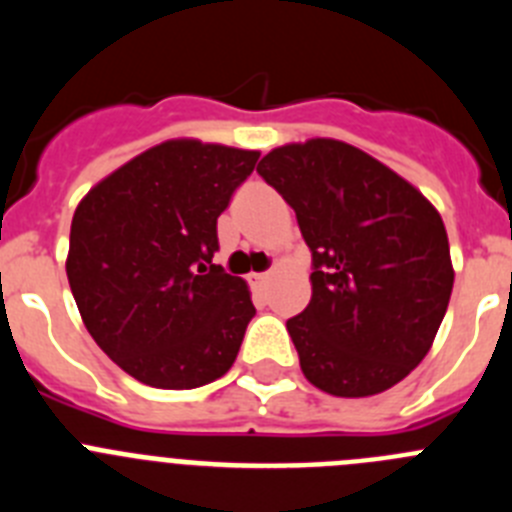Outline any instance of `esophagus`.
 Returning a JSON list of instances; mask_svg holds the SVG:
<instances>
[{
	"label": "esophagus",
	"mask_w": 512,
	"mask_h": 512,
	"mask_svg": "<svg viewBox=\"0 0 512 512\" xmlns=\"http://www.w3.org/2000/svg\"><path fill=\"white\" fill-rule=\"evenodd\" d=\"M253 284H259V287H261V284H266V282H269V271H264V274H253Z\"/></svg>",
	"instance_id": "obj_1"
}]
</instances>
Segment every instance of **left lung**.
<instances>
[{
    "label": "left lung",
    "instance_id": "1",
    "mask_svg": "<svg viewBox=\"0 0 512 512\" xmlns=\"http://www.w3.org/2000/svg\"><path fill=\"white\" fill-rule=\"evenodd\" d=\"M256 171L312 253L310 305L287 320L307 382L336 397L395 387L431 351L454 287L438 210L343 140L274 148Z\"/></svg>",
    "mask_w": 512,
    "mask_h": 512
}]
</instances>
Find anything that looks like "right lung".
I'll return each instance as SVG.
<instances>
[{"label":"right lung","mask_w":512,"mask_h":512,"mask_svg":"<svg viewBox=\"0 0 512 512\" xmlns=\"http://www.w3.org/2000/svg\"><path fill=\"white\" fill-rule=\"evenodd\" d=\"M259 151L179 138L89 189L71 220V292L89 336L122 372L194 390L233 366L256 315L246 282L212 264L217 217Z\"/></svg>","instance_id":"add662e5"}]
</instances>
